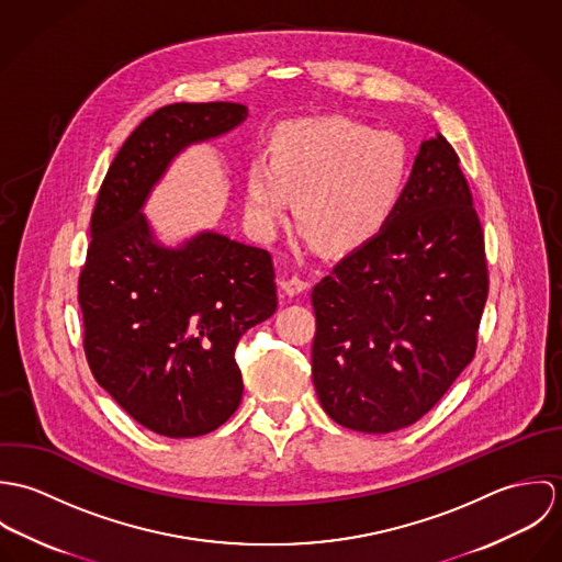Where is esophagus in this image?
Returning <instances> with one entry per match:
<instances>
[{"label":"esophagus","mask_w":562,"mask_h":562,"mask_svg":"<svg viewBox=\"0 0 562 562\" xmlns=\"http://www.w3.org/2000/svg\"><path fill=\"white\" fill-rule=\"evenodd\" d=\"M281 288H283V292H285L288 296H296V294L305 292V290L310 288V283H307L305 279H301V277H290V279H283V281H281Z\"/></svg>","instance_id":"1"}]
</instances>
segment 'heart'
<instances>
[{"mask_svg": "<svg viewBox=\"0 0 562 562\" xmlns=\"http://www.w3.org/2000/svg\"><path fill=\"white\" fill-rule=\"evenodd\" d=\"M408 179L398 134L344 119H301L274 130L270 156L244 175V218L257 238H272L292 212L328 252L372 240L394 216Z\"/></svg>", "mask_w": 562, "mask_h": 562, "instance_id": "heart-1", "label": "heart"}]
</instances>
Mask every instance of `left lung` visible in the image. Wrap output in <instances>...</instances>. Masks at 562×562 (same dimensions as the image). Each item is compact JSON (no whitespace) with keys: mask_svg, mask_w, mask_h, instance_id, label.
Instances as JSON below:
<instances>
[{"mask_svg":"<svg viewBox=\"0 0 562 562\" xmlns=\"http://www.w3.org/2000/svg\"><path fill=\"white\" fill-rule=\"evenodd\" d=\"M486 294L472 190L437 134L390 223L312 292V374L326 415L374 435L424 417L474 359Z\"/></svg>","mask_w":562,"mask_h":562,"instance_id":"left-lung-1","label":"left lung"}]
</instances>
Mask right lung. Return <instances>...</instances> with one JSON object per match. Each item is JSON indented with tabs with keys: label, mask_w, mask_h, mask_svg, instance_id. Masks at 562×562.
Returning a JSON list of instances; mask_svg holds the SVG:
<instances>
[{
	"label": "right lung",
	"mask_w": 562,
	"mask_h": 562,
	"mask_svg": "<svg viewBox=\"0 0 562 562\" xmlns=\"http://www.w3.org/2000/svg\"><path fill=\"white\" fill-rule=\"evenodd\" d=\"M246 116L229 101L156 110L110 164L90 216L78 285L90 372L138 424L172 439L207 435L240 406L236 346L277 312L274 266L268 250L214 232L166 248L140 210L179 151Z\"/></svg>",
	"instance_id": "right-lung-1"
}]
</instances>
